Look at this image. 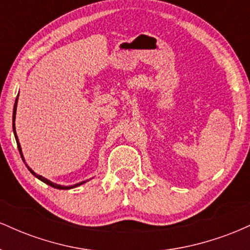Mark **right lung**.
Here are the masks:
<instances>
[{"mask_svg": "<svg viewBox=\"0 0 250 250\" xmlns=\"http://www.w3.org/2000/svg\"><path fill=\"white\" fill-rule=\"evenodd\" d=\"M17 99H19V97H16L15 104H14V111H13V130H14V135H15L16 143H17V148H19V151H20V154H21V157H22V160H23V162H24V157H23V154H22L21 145H20V142H19V139H17V135H16V129H15V117H16ZM24 163H25V162H24ZM25 166H27V165H25ZM27 168L29 169V171H30L31 174L34 175V176L37 177V179H39V180H41L42 182H44V183H47V185H49L50 187H54V188H56V189H64V190H67V189H71V188L79 187V186H81V185H83V183H85V182H87V181H82V182H80V183H76V185H74V186H61V185H57V183H54V182H51V181H49V180H48V179H45V177L41 176V175H37V174L35 173V171H34V170H31V169H30L29 167H28V166H27Z\"/></svg>", "mask_w": 250, "mask_h": 250, "instance_id": "right-lung-1", "label": "right lung"}]
</instances>
